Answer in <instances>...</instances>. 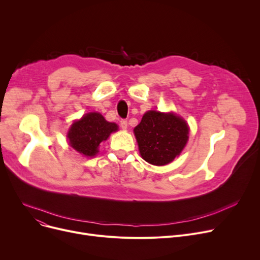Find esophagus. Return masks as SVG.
<instances>
[{"instance_id": "34e87169", "label": "esophagus", "mask_w": 260, "mask_h": 260, "mask_svg": "<svg viewBox=\"0 0 260 260\" xmlns=\"http://www.w3.org/2000/svg\"><path fill=\"white\" fill-rule=\"evenodd\" d=\"M127 121L126 120H124V119H122V120H120V126H121V128L122 129H126L127 128Z\"/></svg>"}]
</instances>
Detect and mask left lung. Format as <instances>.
<instances>
[{
    "mask_svg": "<svg viewBox=\"0 0 260 260\" xmlns=\"http://www.w3.org/2000/svg\"><path fill=\"white\" fill-rule=\"evenodd\" d=\"M142 158L154 166H165L178 156L188 139L185 121L172 113L149 111L134 129Z\"/></svg>",
    "mask_w": 260,
    "mask_h": 260,
    "instance_id": "1",
    "label": "left lung"
}]
</instances>
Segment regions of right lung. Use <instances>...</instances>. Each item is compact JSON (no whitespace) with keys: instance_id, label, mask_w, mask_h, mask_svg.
<instances>
[{"instance_id":"add662e5","label":"right lung","mask_w":260,"mask_h":260,"mask_svg":"<svg viewBox=\"0 0 260 260\" xmlns=\"http://www.w3.org/2000/svg\"><path fill=\"white\" fill-rule=\"evenodd\" d=\"M117 129V124L107 122L99 113H89L74 123L67 137L77 152L91 157L98 153L99 144Z\"/></svg>"}]
</instances>
